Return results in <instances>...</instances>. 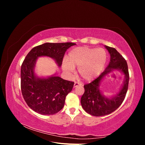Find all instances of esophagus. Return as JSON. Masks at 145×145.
Returning <instances> with one entry per match:
<instances>
[{"instance_id": "esophagus-1", "label": "esophagus", "mask_w": 145, "mask_h": 145, "mask_svg": "<svg viewBox=\"0 0 145 145\" xmlns=\"http://www.w3.org/2000/svg\"><path fill=\"white\" fill-rule=\"evenodd\" d=\"M80 84L79 83L75 82V83H74V88H76V87L80 86Z\"/></svg>"}]
</instances>
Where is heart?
<instances>
[{"label":"heart","mask_w":145,"mask_h":145,"mask_svg":"<svg viewBox=\"0 0 145 145\" xmlns=\"http://www.w3.org/2000/svg\"><path fill=\"white\" fill-rule=\"evenodd\" d=\"M106 52L103 48L79 46L70 51L67 61H63L62 68L68 73L78 67L80 77L86 82L93 80L103 71L106 62Z\"/></svg>","instance_id":"heart-1"}]
</instances>
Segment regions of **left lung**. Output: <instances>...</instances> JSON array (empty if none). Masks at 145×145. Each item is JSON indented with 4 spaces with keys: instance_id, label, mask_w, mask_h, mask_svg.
Wrapping results in <instances>:
<instances>
[{
    "instance_id": "1",
    "label": "left lung",
    "mask_w": 145,
    "mask_h": 145,
    "mask_svg": "<svg viewBox=\"0 0 145 145\" xmlns=\"http://www.w3.org/2000/svg\"><path fill=\"white\" fill-rule=\"evenodd\" d=\"M110 54V62L100 75L89 84L84 85L85 93L81 98L83 109L94 116H103L112 113L119 107L125 98L128 91L129 72L126 61L115 48L105 45ZM118 71L124 75V81L120 91L110 97L105 96L101 91V82L107 75Z\"/></svg>"
}]
</instances>
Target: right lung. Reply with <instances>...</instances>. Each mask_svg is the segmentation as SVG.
Returning a JSON list of instances; mask_svg holds the SVG:
<instances>
[{"instance_id": "obj_1", "label": "right lung", "mask_w": 145, "mask_h": 145, "mask_svg": "<svg viewBox=\"0 0 145 145\" xmlns=\"http://www.w3.org/2000/svg\"><path fill=\"white\" fill-rule=\"evenodd\" d=\"M74 43H45L33 48L21 66V91L28 106L42 115H53L64 106L66 96L71 91L74 82L57 76L38 77L35 74L37 60L49 57L59 67L65 53Z\"/></svg>"}]
</instances>
